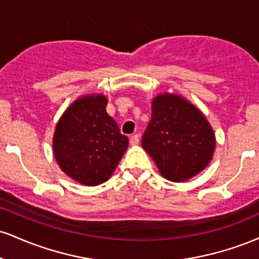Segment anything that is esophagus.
<instances>
[{
    "label": "esophagus",
    "mask_w": 259,
    "mask_h": 259,
    "mask_svg": "<svg viewBox=\"0 0 259 259\" xmlns=\"http://www.w3.org/2000/svg\"><path fill=\"white\" fill-rule=\"evenodd\" d=\"M130 145H133V146H135V145H138L140 142V136L138 134H134V135L130 136Z\"/></svg>",
    "instance_id": "1"
}]
</instances>
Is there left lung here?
<instances>
[{"label": "left lung", "mask_w": 259, "mask_h": 259, "mask_svg": "<svg viewBox=\"0 0 259 259\" xmlns=\"http://www.w3.org/2000/svg\"><path fill=\"white\" fill-rule=\"evenodd\" d=\"M141 142L165 179L185 181L210 162L215 138L195 106L177 95L164 94L152 101V117Z\"/></svg>", "instance_id": "8db88e82"}]
</instances>
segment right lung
<instances>
[{"instance_id":"1","label":"right lung","mask_w":259,"mask_h":259,"mask_svg":"<svg viewBox=\"0 0 259 259\" xmlns=\"http://www.w3.org/2000/svg\"><path fill=\"white\" fill-rule=\"evenodd\" d=\"M106 106L102 95L82 97L64 112L56 126L53 152L57 163L84 185L108 180L129 144Z\"/></svg>"}]
</instances>
